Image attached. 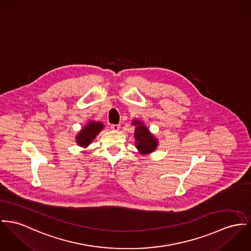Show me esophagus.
Instances as JSON below:
<instances>
[{"mask_svg": "<svg viewBox=\"0 0 251 251\" xmlns=\"http://www.w3.org/2000/svg\"><path fill=\"white\" fill-rule=\"evenodd\" d=\"M111 129L114 130V131H117L120 129V125L119 124H112L111 125Z\"/></svg>", "mask_w": 251, "mask_h": 251, "instance_id": "obj_1", "label": "esophagus"}]
</instances>
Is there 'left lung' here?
I'll use <instances>...</instances> for the list:
<instances>
[{"label":"left lung","instance_id":"1","mask_svg":"<svg viewBox=\"0 0 251 251\" xmlns=\"http://www.w3.org/2000/svg\"><path fill=\"white\" fill-rule=\"evenodd\" d=\"M133 124L137 126L135 131L136 148L139 150L140 153L143 154L153 152L156 147V139L149 133L148 129L145 126L141 125L139 121L135 120Z\"/></svg>","mask_w":251,"mask_h":251}]
</instances>
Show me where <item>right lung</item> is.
<instances>
[{"label": "right lung", "instance_id": "1", "mask_svg": "<svg viewBox=\"0 0 251 251\" xmlns=\"http://www.w3.org/2000/svg\"><path fill=\"white\" fill-rule=\"evenodd\" d=\"M102 129H103V125L100 122L89 123L77 135L78 144L80 146L89 145Z\"/></svg>", "mask_w": 251, "mask_h": 251}]
</instances>
